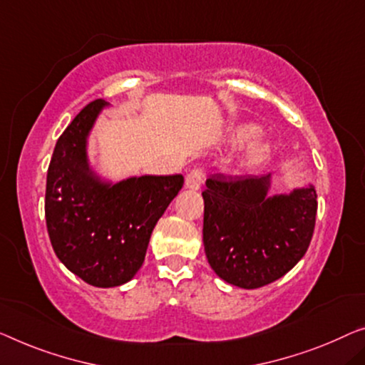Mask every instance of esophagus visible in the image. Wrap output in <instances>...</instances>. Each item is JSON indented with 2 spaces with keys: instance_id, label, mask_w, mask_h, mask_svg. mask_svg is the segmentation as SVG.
<instances>
[{
  "instance_id": "esophagus-1",
  "label": "esophagus",
  "mask_w": 365,
  "mask_h": 365,
  "mask_svg": "<svg viewBox=\"0 0 365 365\" xmlns=\"http://www.w3.org/2000/svg\"><path fill=\"white\" fill-rule=\"evenodd\" d=\"M201 183H203V173H201V170H192L185 177V187L188 190H200Z\"/></svg>"
}]
</instances>
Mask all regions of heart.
Returning a JSON list of instances; mask_svg holds the SVG:
<instances>
[{"label":"heart","mask_w":365,"mask_h":365,"mask_svg":"<svg viewBox=\"0 0 365 365\" xmlns=\"http://www.w3.org/2000/svg\"><path fill=\"white\" fill-rule=\"evenodd\" d=\"M257 133V128L254 124H239V126L232 128L227 134V140H230L231 145H239L242 143H246L249 138ZM272 152V144L267 138L264 135H255L254 139L247 143L246 148L242 150L244 159L251 164H255V162H262L264 159H267Z\"/></svg>","instance_id":"obj_1"}]
</instances>
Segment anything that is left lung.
I'll use <instances>...</instances> for the list:
<instances>
[{"label":"left lung","mask_w":365,"mask_h":365,"mask_svg":"<svg viewBox=\"0 0 365 365\" xmlns=\"http://www.w3.org/2000/svg\"><path fill=\"white\" fill-rule=\"evenodd\" d=\"M264 177L211 175L206 180L203 244L215 274L239 288L269 285L298 264L312 241L317 190L312 183L269 195Z\"/></svg>","instance_id":"8db88e82"}]
</instances>
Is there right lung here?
Segmentation results:
<instances>
[{
  "instance_id": "add662e5",
  "label": "right lung",
  "mask_w": 365,
  "mask_h": 365,
  "mask_svg": "<svg viewBox=\"0 0 365 365\" xmlns=\"http://www.w3.org/2000/svg\"><path fill=\"white\" fill-rule=\"evenodd\" d=\"M106 101L81 110L58 138L47 172L46 221L57 257L86 284H126L143 267L152 231L183 175L111 180L90 162L88 140Z\"/></svg>"
}]
</instances>
